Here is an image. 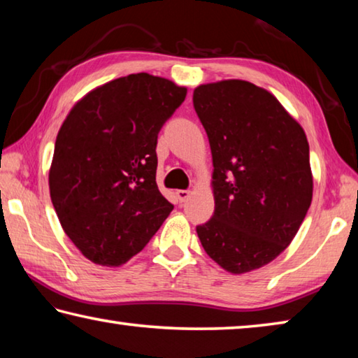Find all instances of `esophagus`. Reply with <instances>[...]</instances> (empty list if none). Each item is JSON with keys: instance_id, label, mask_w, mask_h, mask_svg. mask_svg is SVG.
<instances>
[{"instance_id": "esophagus-1", "label": "esophagus", "mask_w": 358, "mask_h": 358, "mask_svg": "<svg viewBox=\"0 0 358 358\" xmlns=\"http://www.w3.org/2000/svg\"><path fill=\"white\" fill-rule=\"evenodd\" d=\"M175 194H177L180 202H186L187 199L191 197V191H187V189H178Z\"/></svg>"}]
</instances>
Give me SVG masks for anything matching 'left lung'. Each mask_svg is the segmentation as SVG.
I'll use <instances>...</instances> for the list:
<instances>
[{
  "label": "left lung",
  "mask_w": 358,
  "mask_h": 358,
  "mask_svg": "<svg viewBox=\"0 0 358 358\" xmlns=\"http://www.w3.org/2000/svg\"><path fill=\"white\" fill-rule=\"evenodd\" d=\"M194 108L213 156L215 213L197 226L205 252L234 275L290 245L313 201L306 134L273 94L230 78L199 85Z\"/></svg>",
  "instance_id": "left-lung-1"
}]
</instances>
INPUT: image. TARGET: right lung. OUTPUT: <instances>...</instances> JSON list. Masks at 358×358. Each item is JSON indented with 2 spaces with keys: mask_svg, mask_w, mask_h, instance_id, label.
<instances>
[{
  "mask_svg": "<svg viewBox=\"0 0 358 358\" xmlns=\"http://www.w3.org/2000/svg\"><path fill=\"white\" fill-rule=\"evenodd\" d=\"M186 87L138 72L77 101L58 131L48 172L59 224L85 257L120 266L141 252L173 205L156 185V143Z\"/></svg>",
  "mask_w": 358,
  "mask_h": 358,
  "instance_id": "obj_1",
  "label": "right lung"
}]
</instances>
